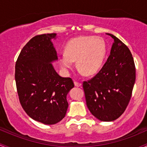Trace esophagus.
Here are the masks:
<instances>
[{
    "mask_svg": "<svg viewBox=\"0 0 147 147\" xmlns=\"http://www.w3.org/2000/svg\"><path fill=\"white\" fill-rule=\"evenodd\" d=\"M74 85H75V86H76V87H81V83L77 82V81H75V82H74Z\"/></svg>",
    "mask_w": 147,
    "mask_h": 147,
    "instance_id": "esophagus-1",
    "label": "esophagus"
}]
</instances>
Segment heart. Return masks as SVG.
I'll return each instance as SVG.
<instances>
[{"label": "heart", "instance_id": "obj_1", "mask_svg": "<svg viewBox=\"0 0 147 147\" xmlns=\"http://www.w3.org/2000/svg\"><path fill=\"white\" fill-rule=\"evenodd\" d=\"M107 53V45L101 37L80 36L67 42L65 53L58 57L60 66L64 71L74 66V61L81 73L93 75L99 71L103 63Z\"/></svg>", "mask_w": 147, "mask_h": 147}]
</instances>
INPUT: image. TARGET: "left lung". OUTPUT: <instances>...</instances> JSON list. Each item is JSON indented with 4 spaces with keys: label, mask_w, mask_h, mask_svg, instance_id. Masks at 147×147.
Instances as JSON below:
<instances>
[{
    "label": "left lung",
    "mask_w": 147,
    "mask_h": 147,
    "mask_svg": "<svg viewBox=\"0 0 147 147\" xmlns=\"http://www.w3.org/2000/svg\"><path fill=\"white\" fill-rule=\"evenodd\" d=\"M110 54L102 69L91 79L84 81L86 105L100 121L115 120L122 115L131 99L135 83V65L127 47L112 34Z\"/></svg>",
    "instance_id": "1"
}]
</instances>
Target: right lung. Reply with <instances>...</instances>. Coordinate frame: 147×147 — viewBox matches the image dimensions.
<instances>
[{
	"label": "right lung",
	"mask_w": 147,
	"mask_h": 147,
	"mask_svg": "<svg viewBox=\"0 0 147 147\" xmlns=\"http://www.w3.org/2000/svg\"><path fill=\"white\" fill-rule=\"evenodd\" d=\"M56 33L32 37L25 45L16 63V87L20 102L31 118L54 125L66 115V96L74 87L71 78L60 76L53 61L58 59L51 40Z\"/></svg>",
	"instance_id": "add662e5"
}]
</instances>
